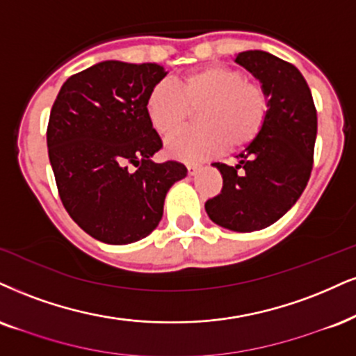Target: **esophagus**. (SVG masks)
I'll return each mask as SVG.
<instances>
[{"instance_id": "esophagus-1", "label": "esophagus", "mask_w": 356, "mask_h": 356, "mask_svg": "<svg viewBox=\"0 0 356 356\" xmlns=\"http://www.w3.org/2000/svg\"><path fill=\"white\" fill-rule=\"evenodd\" d=\"M186 168H188V175H191V177H193V175L198 173V170L201 168V166L198 163H188Z\"/></svg>"}]
</instances>
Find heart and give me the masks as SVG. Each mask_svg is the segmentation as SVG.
Masks as SVG:
<instances>
[{
    "instance_id": "obj_1",
    "label": "heart",
    "mask_w": 356,
    "mask_h": 356,
    "mask_svg": "<svg viewBox=\"0 0 356 356\" xmlns=\"http://www.w3.org/2000/svg\"><path fill=\"white\" fill-rule=\"evenodd\" d=\"M148 120L161 137H171L198 112L201 127L181 131L166 143L170 156L203 160L226 147L256 142L267 124L270 97L257 81L231 65H206L178 79V87L160 82L145 102Z\"/></svg>"
}]
</instances>
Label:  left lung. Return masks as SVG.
<instances>
[{
  "label": "left lung",
  "instance_id": "8db88e82",
  "mask_svg": "<svg viewBox=\"0 0 356 356\" xmlns=\"http://www.w3.org/2000/svg\"><path fill=\"white\" fill-rule=\"evenodd\" d=\"M236 63L266 87L270 112L259 138L238 155V165L214 163L222 188L204 209L226 229L251 232L282 218L305 190L314 166L317 108L293 64L264 51L239 52Z\"/></svg>",
  "mask_w": 356,
  "mask_h": 356
}]
</instances>
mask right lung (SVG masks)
<instances>
[{
	"instance_id": "right-lung-1",
	"label": "right lung",
	"mask_w": 356,
	"mask_h": 356,
	"mask_svg": "<svg viewBox=\"0 0 356 356\" xmlns=\"http://www.w3.org/2000/svg\"><path fill=\"white\" fill-rule=\"evenodd\" d=\"M158 64L104 60L64 82L51 108L47 153L65 211L92 238L130 244L155 229L168 190L188 170L155 163L163 147L145 102Z\"/></svg>"
}]
</instances>
